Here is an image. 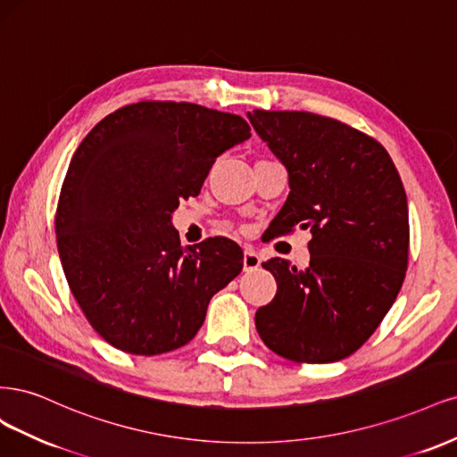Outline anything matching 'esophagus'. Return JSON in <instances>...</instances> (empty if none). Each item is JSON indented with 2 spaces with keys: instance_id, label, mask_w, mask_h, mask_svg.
I'll return each instance as SVG.
<instances>
[{
  "instance_id": "obj_1",
  "label": "esophagus",
  "mask_w": 457,
  "mask_h": 457,
  "mask_svg": "<svg viewBox=\"0 0 457 457\" xmlns=\"http://www.w3.org/2000/svg\"><path fill=\"white\" fill-rule=\"evenodd\" d=\"M243 268H245V271H253V270H258V268H260V256L256 254V250L245 248Z\"/></svg>"
}]
</instances>
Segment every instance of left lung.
Masks as SVG:
<instances>
[{"label":"left lung","instance_id":"obj_1","mask_svg":"<svg viewBox=\"0 0 457 457\" xmlns=\"http://www.w3.org/2000/svg\"><path fill=\"white\" fill-rule=\"evenodd\" d=\"M248 120L288 170L271 235H313L305 271L281 258L262 263L277 294L256 312V330L288 361H342L374 334L404 281L410 226L399 170L376 138L332 117L253 110Z\"/></svg>","mask_w":457,"mask_h":457}]
</instances>
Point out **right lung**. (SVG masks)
<instances>
[{"instance_id":"1","label":"right lung","mask_w":457,"mask_h":457,"mask_svg":"<svg viewBox=\"0 0 457 457\" xmlns=\"http://www.w3.org/2000/svg\"><path fill=\"white\" fill-rule=\"evenodd\" d=\"M248 137L241 115L142 100L106 115L73 154L54 216L58 256L85 319L115 349L152 357L186 345L241 273L237 243L184 250L170 216Z\"/></svg>"}]
</instances>
